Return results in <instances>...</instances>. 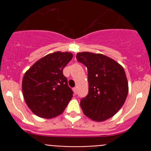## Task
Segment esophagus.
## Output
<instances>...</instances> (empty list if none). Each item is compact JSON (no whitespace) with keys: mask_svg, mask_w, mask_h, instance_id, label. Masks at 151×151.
<instances>
[{"mask_svg":"<svg viewBox=\"0 0 151 151\" xmlns=\"http://www.w3.org/2000/svg\"><path fill=\"white\" fill-rule=\"evenodd\" d=\"M73 91H74L75 94H76V93H77V88H73Z\"/></svg>","mask_w":151,"mask_h":151,"instance_id":"34e87169","label":"esophagus"}]
</instances>
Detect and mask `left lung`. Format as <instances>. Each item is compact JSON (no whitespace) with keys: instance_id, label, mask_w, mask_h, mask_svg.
I'll list each match as a JSON object with an SVG mask.
<instances>
[{"instance_id":"8db88e82","label":"left lung","mask_w":151,"mask_h":151,"mask_svg":"<svg viewBox=\"0 0 151 151\" xmlns=\"http://www.w3.org/2000/svg\"><path fill=\"white\" fill-rule=\"evenodd\" d=\"M76 59L88 69V94L80 103L84 114L96 122L113 117L123 106L129 92L123 67L101 54L80 52Z\"/></svg>"}]
</instances>
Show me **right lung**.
Wrapping results in <instances>:
<instances>
[{
	"instance_id": "1",
	"label": "right lung",
	"mask_w": 151,
	"mask_h": 151,
	"mask_svg": "<svg viewBox=\"0 0 151 151\" xmlns=\"http://www.w3.org/2000/svg\"><path fill=\"white\" fill-rule=\"evenodd\" d=\"M73 58L70 52L57 51L38 60L24 75L22 90L26 104L36 116L52 119L66 109L73 91L63 69Z\"/></svg>"
}]
</instances>
